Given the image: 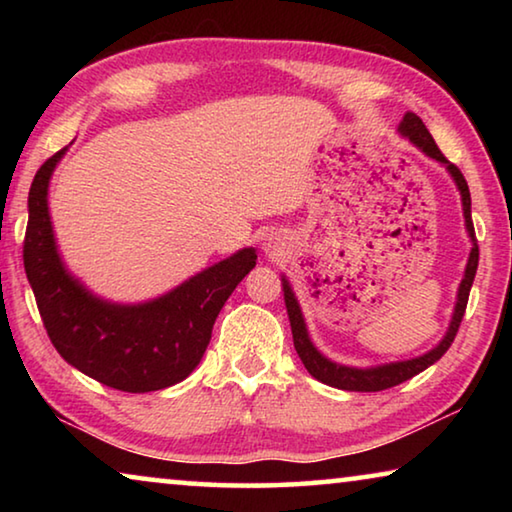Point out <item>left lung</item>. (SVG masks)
I'll use <instances>...</instances> for the list:
<instances>
[{
    "label": "left lung",
    "mask_w": 512,
    "mask_h": 512,
    "mask_svg": "<svg viewBox=\"0 0 512 512\" xmlns=\"http://www.w3.org/2000/svg\"><path fill=\"white\" fill-rule=\"evenodd\" d=\"M397 131H400L404 137H409V140L418 146L424 155H429V158H433L436 162L445 164L449 176L454 178L458 192H461L465 228H467V235H470V239H472V250H470V259H467L461 287H458L452 323H449V329L443 336V341H440L436 348L429 350L427 354H422V357H415L409 361L384 363V366H375V368H350V366H341V363H334L327 357H323V354L314 348V343H311V339H309V332H307L305 318H302L296 293H293L291 284L287 282V277H282L284 302H287V314H289V323H291V332H293V345H296L300 361L305 363V368L311 377H316L318 381H323V384H327V386L341 388V391H357V393L386 391V388H393L397 384H402V381L415 377L418 372L427 370L431 363H436L440 357H443V354L449 350V345L454 343L458 327H461V320L465 316V307H467V298H470V289H472V282L476 275V266H479V246H476L474 223H472L470 187H467L461 169H458L456 164L449 162L445 155L440 153L436 142H433L431 133L427 131V126L422 124V119L415 115V112H406Z\"/></svg>",
    "instance_id": "left-lung-1"
}]
</instances>
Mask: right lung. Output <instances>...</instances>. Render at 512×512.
Segmentation results:
<instances>
[{"mask_svg": "<svg viewBox=\"0 0 512 512\" xmlns=\"http://www.w3.org/2000/svg\"><path fill=\"white\" fill-rule=\"evenodd\" d=\"M65 151L51 155L33 178L24 235V271L49 339L69 366L117 391L151 393L178 384L201 363L221 307L253 271L255 248L140 305L94 296L65 268L49 216V180Z\"/></svg>", "mask_w": 512, "mask_h": 512, "instance_id": "1", "label": "right lung"}]
</instances>
